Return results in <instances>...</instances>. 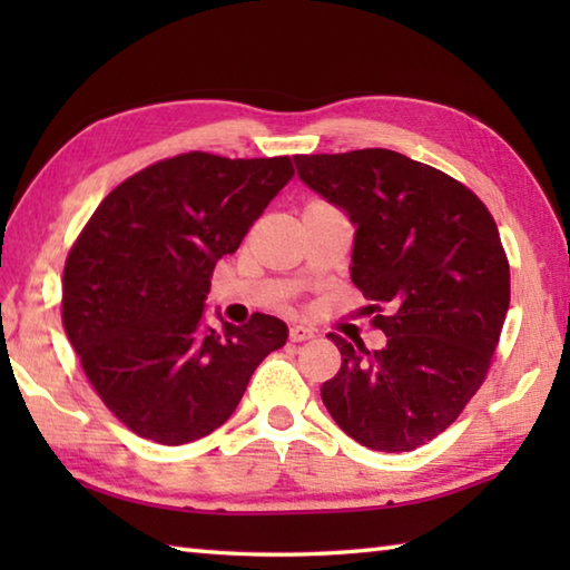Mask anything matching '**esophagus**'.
<instances>
[{"mask_svg": "<svg viewBox=\"0 0 570 570\" xmlns=\"http://www.w3.org/2000/svg\"><path fill=\"white\" fill-rule=\"evenodd\" d=\"M312 336H314V332L306 330V326L294 324L292 330H288V340H292V342H306V340H312Z\"/></svg>", "mask_w": 570, "mask_h": 570, "instance_id": "1", "label": "esophagus"}]
</instances>
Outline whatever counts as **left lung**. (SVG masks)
Returning <instances> with one entry per match:
<instances>
[{
    "label": "left lung",
    "mask_w": 570,
    "mask_h": 570,
    "mask_svg": "<svg viewBox=\"0 0 570 570\" xmlns=\"http://www.w3.org/2000/svg\"><path fill=\"white\" fill-rule=\"evenodd\" d=\"M298 178L350 216L352 282L387 346L330 340L342 366L322 384L360 445L410 452L460 417L485 382L510 304L493 216L460 180L384 148L294 156Z\"/></svg>",
    "instance_id": "8db88e82"
}]
</instances>
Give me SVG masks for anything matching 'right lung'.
<instances>
[{
    "label": "right lung",
    "instance_id": "obj_1",
    "mask_svg": "<svg viewBox=\"0 0 570 570\" xmlns=\"http://www.w3.org/2000/svg\"><path fill=\"white\" fill-rule=\"evenodd\" d=\"M292 176L288 156L180 153L122 180L80 230L62 324L92 390L135 435L160 445L210 435L286 344V324L268 314L210 330L204 302L216 264Z\"/></svg>",
    "mask_w": 570,
    "mask_h": 570
}]
</instances>
